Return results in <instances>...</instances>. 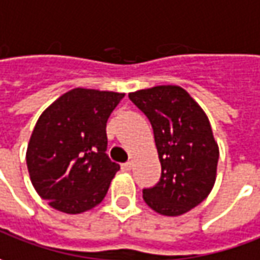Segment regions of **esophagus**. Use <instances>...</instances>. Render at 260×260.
I'll return each mask as SVG.
<instances>
[{"mask_svg":"<svg viewBox=\"0 0 260 260\" xmlns=\"http://www.w3.org/2000/svg\"><path fill=\"white\" fill-rule=\"evenodd\" d=\"M120 169H122L123 172H129L131 169H132V163H131V161H128V163H123L122 166H120Z\"/></svg>","mask_w":260,"mask_h":260,"instance_id":"1","label":"esophagus"}]
</instances>
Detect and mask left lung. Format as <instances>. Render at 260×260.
Here are the masks:
<instances>
[{
    "label": "left lung",
    "instance_id": "obj_1",
    "mask_svg": "<svg viewBox=\"0 0 260 260\" xmlns=\"http://www.w3.org/2000/svg\"><path fill=\"white\" fill-rule=\"evenodd\" d=\"M129 99L151 122L161 163L160 182L142 198L161 215H182L208 197L217 179L220 150L208 116L179 85L138 90Z\"/></svg>",
    "mask_w": 260,
    "mask_h": 260
}]
</instances>
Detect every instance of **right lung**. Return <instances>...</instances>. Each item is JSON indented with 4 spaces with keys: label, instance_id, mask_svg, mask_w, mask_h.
<instances>
[{
    "label": "right lung",
    "instance_id": "obj_1",
    "mask_svg": "<svg viewBox=\"0 0 260 260\" xmlns=\"http://www.w3.org/2000/svg\"><path fill=\"white\" fill-rule=\"evenodd\" d=\"M123 96L78 87L39 116L26 163L31 185L53 209L81 214L106 197L119 170L106 154V122Z\"/></svg>",
    "mask_w": 260,
    "mask_h": 260
}]
</instances>
